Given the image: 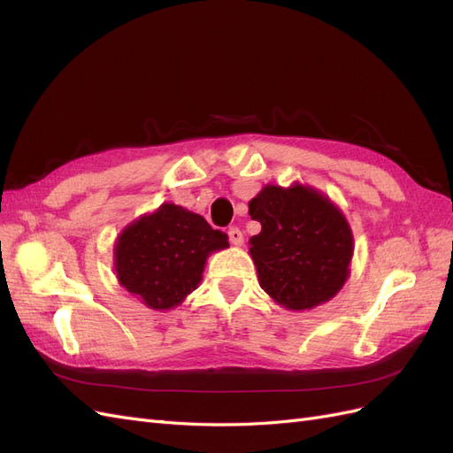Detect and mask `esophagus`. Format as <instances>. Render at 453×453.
<instances>
[{
	"label": "esophagus",
	"mask_w": 453,
	"mask_h": 453,
	"mask_svg": "<svg viewBox=\"0 0 453 453\" xmlns=\"http://www.w3.org/2000/svg\"><path fill=\"white\" fill-rule=\"evenodd\" d=\"M226 234H228V240H230L232 245H242L243 243V234H242V230L238 226H230Z\"/></svg>",
	"instance_id": "obj_1"
}]
</instances>
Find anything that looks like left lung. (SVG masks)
Segmentation results:
<instances>
[{
	"label": "left lung",
	"mask_w": 453,
	"mask_h": 453,
	"mask_svg": "<svg viewBox=\"0 0 453 453\" xmlns=\"http://www.w3.org/2000/svg\"><path fill=\"white\" fill-rule=\"evenodd\" d=\"M260 232L250 240L258 283L287 310L331 300L349 276L353 234L336 205L300 183L266 185L250 202Z\"/></svg>",
	"instance_id": "obj_1"
}]
</instances>
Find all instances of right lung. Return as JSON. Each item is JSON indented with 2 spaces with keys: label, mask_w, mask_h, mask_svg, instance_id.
<instances>
[{
  "label": "right lung",
  "mask_w": 453,
  "mask_h": 453,
  "mask_svg": "<svg viewBox=\"0 0 453 453\" xmlns=\"http://www.w3.org/2000/svg\"><path fill=\"white\" fill-rule=\"evenodd\" d=\"M228 248L225 232L198 213L162 203L120 232L115 243L119 283L153 310L181 304L202 281L205 258Z\"/></svg>",
  "instance_id": "right-lung-1"
}]
</instances>
